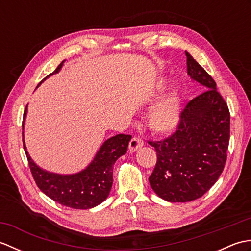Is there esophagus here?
<instances>
[{"label": "esophagus", "instance_id": "34e87169", "mask_svg": "<svg viewBox=\"0 0 251 251\" xmlns=\"http://www.w3.org/2000/svg\"><path fill=\"white\" fill-rule=\"evenodd\" d=\"M142 146H143V141L141 138H138V137L132 138L129 142V151L136 152L137 150H139Z\"/></svg>", "mask_w": 251, "mask_h": 251}]
</instances>
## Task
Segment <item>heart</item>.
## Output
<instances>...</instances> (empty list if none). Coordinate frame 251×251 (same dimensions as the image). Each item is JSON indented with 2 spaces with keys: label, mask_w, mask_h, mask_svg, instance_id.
<instances>
[{
  "label": "heart",
  "mask_w": 251,
  "mask_h": 251,
  "mask_svg": "<svg viewBox=\"0 0 251 251\" xmlns=\"http://www.w3.org/2000/svg\"><path fill=\"white\" fill-rule=\"evenodd\" d=\"M165 88H166V83L159 81L152 100L156 99ZM181 115H182V96L179 89L173 88L162 96L157 102L149 110L147 125L156 134H166L173 131L179 125Z\"/></svg>",
  "instance_id": "obj_1"
}]
</instances>
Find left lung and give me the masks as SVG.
<instances>
[{
	"mask_svg": "<svg viewBox=\"0 0 251 251\" xmlns=\"http://www.w3.org/2000/svg\"><path fill=\"white\" fill-rule=\"evenodd\" d=\"M185 56L188 74L206 90L185 105L172 136L149 141L157 155L150 185L172 202L200 199L217 182L230 141V111L216 82L188 51Z\"/></svg>",
	"mask_w": 251,
	"mask_h": 251,
	"instance_id": "8db88e82",
	"label": "left lung"
}]
</instances>
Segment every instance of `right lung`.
I'll use <instances>...</instances> for the list:
<instances>
[{
    "label": "right lung",
    "mask_w": 251,
    "mask_h": 251,
    "mask_svg": "<svg viewBox=\"0 0 251 251\" xmlns=\"http://www.w3.org/2000/svg\"><path fill=\"white\" fill-rule=\"evenodd\" d=\"M62 65L63 61L43 81L59 72ZM26 110L28 109L25 106L23 129ZM130 139V135L121 134L111 137L100 147L92 163L82 172L73 175H59L42 169L29 155L24 138L23 141L31 174L39 189L52 201L63 206L74 209H89L101 204L108 197L113 183V165L117 158L127 152Z\"/></svg>",
    "instance_id": "add662e5"
}]
</instances>
